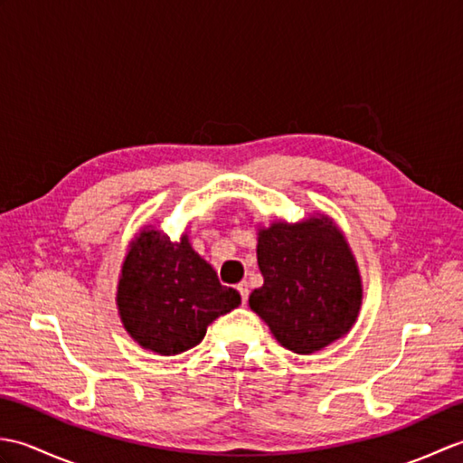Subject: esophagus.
Here are the masks:
<instances>
[{
	"instance_id": "esophagus-1",
	"label": "esophagus",
	"mask_w": 463,
	"mask_h": 463,
	"mask_svg": "<svg viewBox=\"0 0 463 463\" xmlns=\"http://www.w3.org/2000/svg\"><path fill=\"white\" fill-rule=\"evenodd\" d=\"M237 288H239V292H241V298H242V304H247V300H249V284H247V282H241Z\"/></svg>"
}]
</instances>
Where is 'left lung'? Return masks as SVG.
<instances>
[{
  "mask_svg": "<svg viewBox=\"0 0 463 463\" xmlns=\"http://www.w3.org/2000/svg\"><path fill=\"white\" fill-rule=\"evenodd\" d=\"M257 260L264 284L252 290L249 307L280 346L314 354L356 324L364 298L360 269L328 214L259 226Z\"/></svg>",
  "mask_w": 463,
  "mask_h": 463,
  "instance_id": "left-lung-1",
  "label": "left lung"
}]
</instances>
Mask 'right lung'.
<instances>
[{
    "label": "right lung",
    "mask_w": 463,
    "mask_h": 463,
    "mask_svg": "<svg viewBox=\"0 0 463 463\" xmlns=\"http://www.w3.org/2000/svg\"><path fill=\"white\" fill-rule=\"evenodd\" d=\"M117 312L141 348L175 356L196 346L222 314L241 304V294L216 279L194 252L189 232L179 241L145 224L127 247L117 282Z\"/></svg>",
    "instance_id": "obj_1"
}]
</instances>
